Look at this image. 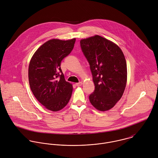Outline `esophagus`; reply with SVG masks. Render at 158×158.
<instances>
[{
    "instance_id": "esophagus-1",
    "label": "esophagus",
    "mask_w": 158,
    "mask_h": 158,
    "mask_svg": "<svg viewBox=\"0 0 158 158\" xmlns=\"http://www.w3.org/2000/svg\"><path fill=\"white\" fill-rule=\"evenodd\" d=\"M75 85H76L77 86H78V87H79V86H81L82 85V83H81V82H79V83H76V84H75Z\"/></svg>"
}]
</instances>
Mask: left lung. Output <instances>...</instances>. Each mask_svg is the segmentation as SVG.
<instances>
[{"label": "left lung", "mask_w": 158, "mask_h": 158, "mask_svg": "<svg viewBox=\"0 0 158 158\" xmlns=\"http://www.w3.org/2000/svg\"><path fill=\"white\" fill-rule=\"evenodd\" d=\"M80 47L89 64L95 85L89 97L90 103L99 111L109 110L121 98L126 87L124 55L117 45L98 35L81 40Z\"/></svg>", "instance_id": "obj_1"}]
</instances>
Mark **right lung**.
Masks as SVG:
<instances>
[{
	"instance_id": "right-lung-1",
	"label": "right lung",
	"mask_w": 158,
	"mask_h": 158,
	"mask_svg": "<svg viewBox=\"0 0 158 158\" xmlns=\"http://www.w3.org/2000/svg\"><path fill=\"white\" fill-rule=\"evenodd\" d=\"M75 43V38L49 40L36 51L29 64L30 89L36 98L52 111L63 109L72 95V86L65 80L60 66Z\"/></svg>"
}]
</instances>
